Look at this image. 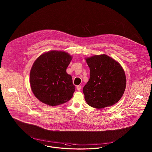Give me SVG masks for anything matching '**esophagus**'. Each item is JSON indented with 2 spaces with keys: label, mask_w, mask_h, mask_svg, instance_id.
I'll return each instance as SVG.
<instances>
[{
  "label": "esophagus",
  "mask_w": 152,
  "mask_h": 152,
  "mask_svg": "<svg viewBox=\"0 0 152 152\" xmlns=\"http://www.w3.org/2000/svg\"><path fill=\"white\" fill-rule=\"evenodd\" d=\"M76 88H77V89L78 91H80V89H81V86H77L76 87Z\"/></svg>",
  "instance_id": "34e87169"
}]
</instances>
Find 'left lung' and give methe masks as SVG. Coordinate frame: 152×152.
<instances>
[{
	"instance_id": "1",
	"label": "left lung",
	"mask_w": 152,
	"mask_h": 152,
	"mask_svg": "<svg viewBox=\"0 0 152 152\" xmlns=\"http://www.w3.org/2000/svg\"><path fill=\"white\" fill-rule=\"evenodd\" d=\"M86 60L90 69V78L83 90L87 104L97 109L113 105L123 96L126 84L122 66L105 54Z\"/></svg>"
}]
</instances>
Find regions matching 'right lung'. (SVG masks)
Instances as JSON below:
<instances>
[{
  "mask_svg": "<svg viewBox=\"0 0 152 152\" xmlns=\"http://www.w3.org/2000/svg\"><path fill=\"white\" fill-rule=\"evenodd\" d=\"M72 58L64 51H51L35 61L30 71V86L39 100L53 107L71 100L75 86L66 69Z\"/></svg>",
  "mask_w": 152,
  "mask_h": 152,
  "instance_id": "obj_1",
  "label": "right lung"
}]
</instances>
